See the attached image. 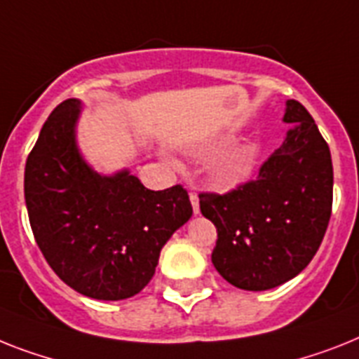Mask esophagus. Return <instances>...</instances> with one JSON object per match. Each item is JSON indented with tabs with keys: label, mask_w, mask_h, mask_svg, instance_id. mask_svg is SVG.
<instances>
[{
	"label": "esophagus",
	"mask_w": 359,
	"mask_h": 359,
	"mask_svg": "<svg viewBox=\"0 0 359 359\" xmlns=\"http://www.w3.org/2000/svg\"><path fill=\"white\" fill-rule=\"evenodd\" d=\"M191 203H192V211H194V215H200V200H198L196 192H191Z\"/></svg>",
	"instance_id": "34e87169"
}]
</instances>
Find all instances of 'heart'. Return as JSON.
I'll use <instances>...</instances> for the list:
<instances>
[{
	"instance_id": "1",
	"label": "heart",
	"mask_w": 359,
	"mask_h": 359,
	"mask_svg": "<svg viewBox=\"0 0 359 359\" xmlns=\"http://www.w3.org/2000/svg\"><path fill=\"white\" fill-rule=\"evenodd\" d=\"M251 167H253V163H251L250 158H240L235 163H231L229 167L220 170L218 172V180L224 183H238L250 176Z\"/></svg>"
}]
</instances>
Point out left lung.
<instances>
[{"label": "left lung", "instance_id": "8db88e82", "mask_svg": "<svg viewBox=\"0 0 359 359\" xmlns=\"http://www.w3.org/2000/svg\"><path fill=\"white\" fill-rule=\"evenodd\" d=\"M284 123L295 126L257 180L226 194L200 192L201 215L218 233L212 264L240 290L264 292L301 273L318 253L332 215L327 141L297 100L286 102Z\"/></svg>", "mask_w": 359, "mask_h": 359}]
</instances>
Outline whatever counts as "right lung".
Instances as JSON below:
<instances>
[{
	"label": "right lung",
	"instance_id": "add662e5",
	"mask_svg": "<svg viewBox=\"0 0 359 359\" xmlns=\"http://www.w3.org/2000/svg\"><path fill=\"white\" fill-rule=\"evenodd\" d=\"M80 100L41 126L25 163V203L38 248L58 277L86 297L128 299L150 283L161 248L192 216L182 185L150 191L128 170L100 176L75 141Z\"/></svg>",
	"mask_w": 359,
	"mask_h": 359
}]
</instances>
